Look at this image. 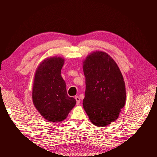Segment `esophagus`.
Returning <instances> with one entry per match:
<instances>
[{
	"instance_id": "34e87169",
	"label": "esophagus",
	"mask_w": 157,
	"mask_h": 157,
	"mask_svg": "<svg viewBox=\"0 0 157 157\" xmlns=\"http://www.w3.org/2000/svg\"><path fill=\"white\" fill-rule=\"evenodd\" d=\"M75 100H76V105H79V103H80V98H79V96H75Z\"/></svg>"
}]
</instances>
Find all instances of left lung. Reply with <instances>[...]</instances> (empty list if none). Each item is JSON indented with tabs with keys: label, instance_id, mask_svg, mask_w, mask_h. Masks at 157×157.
<instances>
[{
	"label": "left lung",
	"instance_id": "1",
	"mask_svg": "<svg viewBox=\"0 0 157 157\" xmlns=\"http://www.w3.org/2000/svg\"><path fill=\"white\" fill-rule=\"evenodd\" d=\"M83 68L86 78L84 109L93 124L108 125L118 118L125 105L123 75L114 60L101 51L87 56Z\"/></svg>",
	"mask_w": 157,
	"mask_h": 157
}]
</instances>
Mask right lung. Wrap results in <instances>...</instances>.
<instances>
[{
    "instance_id": "right-lung-1",
    "label": "right lung",
    "mask_w": 157,
    "mask_h": 157,
    "mask_svg": "<svg viewBox=\"0 0 157 157\" xmlns=\"http://www.w3.org/2000/svg\"><path fill=\"white\" fill-rule=\"evenodd\" d=\"M64 59L51 57L44 60L36 70L32 90V100L36 109L49 121L64 120L74 107L76 101L67 93L61 75Z\"/></svg>"
}]
</instances>
